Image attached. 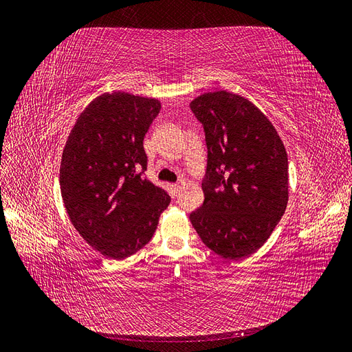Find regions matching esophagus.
I'll return each instance as SVG.
<instances>
[{"label": "esophagus", "instance_id": "esophagus-1", "mask_svg": "<svg viewBox=\"0 0 352 352\" xmlns=\"http://www.w3.org/2000/svg\"><path fill=\"white\" fill-rule=\"evenodd\" d=\"M184 185H185V182L184 180H179L177 184H175V185H172V188H173V192L177 195L180 190H182V188H184Z\"/></svg>", "mask_w": 352, "mask_h": 352}]
</instances>
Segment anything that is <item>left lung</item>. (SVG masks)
I'll use <instances>...</instances> for the list:
<instances>
[{"mask_svg":"<svg viewBox=\"0 0 352 352\" xmlns=\"http://www.w3.org/2000/svg\"><path fill=\"white\" fill-rule=\"evenodd\" d=\"M208 150L204 202L189 216L201 241L226 260L260 250L287 206V154L278 131L238 94L214 91L190 101Z\"/></svg>","mask_w":352,"mask_h":352,"instance_id":"obj_1","label":"left lung"}]
</instances>
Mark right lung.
Masks as SVG:
<instances>
[{
	"label": "right lung",
	"mask_w": 352,
	"mask_h": 352,
	"mask_svg": "<svg viewBox=\"0 0 352 352\" xmlns=\"http://www.w3.org/2000/svg\"><path fill=\"white\" fill-rule=\"evenodd\" d=\"M162 110L155 98L104 92L79 114L60 164L73 228L94 250L122 260L150 242L170 197L142 176L144 138Z\"/></svg>",
	"instance_id": "obj_1"
}]
</instances>
